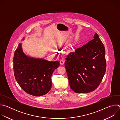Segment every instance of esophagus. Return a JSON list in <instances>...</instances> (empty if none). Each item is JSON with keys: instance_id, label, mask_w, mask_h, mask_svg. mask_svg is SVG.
Wrapping results in <instances>:
<instances>
[{"instance_id": "esophagus-1", "label": "esophagus", "mask_w": 120, "mask_h": 120, "mask_svg": "<svg viewBox=\"0 0 120 120\" xmlns=\"http://www.w3.org/2000/svg\"><path fill=\"white\" fill-rule=\"evenodd\" d=\"M64 61L63 60H62V59L60 60V64L63 65V64H64Z\"/></svg>"}]
</instances>
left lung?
Returning a JSON list of instances; mask_svg holds the SVG:
<instances>
[{
	"label": "left lung",
	"instance_id": "1",
	"mask_svg": "<svg viewBox=\"0 0 120 120\" xmlns=\"http://www.w3.org/2000/svg\"><path fill=\"white\" fill-rule=\"evenodd\" d=\"M64 66L71 89L88 93L99 85L106 68L105 50L98 34L92 40L67 56Z\"/></svg>",
	"mask_w": 120,
	"mask_h": 120
}]
</instances>
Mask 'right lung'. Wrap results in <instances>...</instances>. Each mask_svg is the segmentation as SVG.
Listing matches in <instances>:
<instances>
[{
  "instance_id": "add662e5",
  "label": "right lung",
  "mask_w": 120,
  "mask_h": 120,
  "mask_svg": "<svg viewBox=\"0 0 120 120\" xmlns=\"http://www.w3.org/2000/svg\"><path fill=\"white\" fill-rule=\"evenodd\" d=\"M13 62L16 82L25 92L35 96L49 92L52 85V75L60 65L59 61H49L27 56L23 52L21 43L15 51Z\"/></svg>"
}]
</instances>
